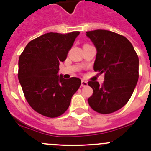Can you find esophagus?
Listing matches in <instances>:
<instances>
[{"mask_svg": "<svg viewBox=\"0 0 151 151\" xmlns=\"http://www.w3.org/2000/svg\"><path fill=\"white\" fill-rule=\"evenodd\" d=\"M88 86L87 81H84V80H82V81H81V86Z\"/></svg>", "mask_w": 151, "mask_h": 151, "instance_id": "34e87169", "label": "esophagus"}]
</instances>
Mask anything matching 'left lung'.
Segmentation results:
<instances>
[{"mask_svg":"<svg viewBox=\"0 0 151 151\" xmlns=\"http://www.w3.org/2000/svg\"><path fill=\"white\" fill-rule=\"evenodd\" d=\"M97 53L93 70L104 74V82L89 81L93 93L90 106L101 114H109L122 108L133 93L138 80L139 60L127 38L109 30L86 32Z\"/></svg>","mask_w":151,"mask_h":151,"instance_id":"1","label":"left lung"}]
</instances>
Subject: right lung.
<instances>
[{
	"mask_svg": "<svg viewBox=\"0 0 151 151\" xmlns=\"http://www.w3.org/2000/svg\"><path fill=\"white\" fill-rule=\"evenodd\" d=\"M79 34L45 33L30 41L19 55L18 79L25 98L44 116L55 118L65 113L81 86L77 77L67 80L58 75L60 62L65 61Z\"/></svg>",
	"mask_w": 151,
	"mask_h": 151,
	"instance_id": "obj_1",
	"label": "right lung"
}]
</instances>
